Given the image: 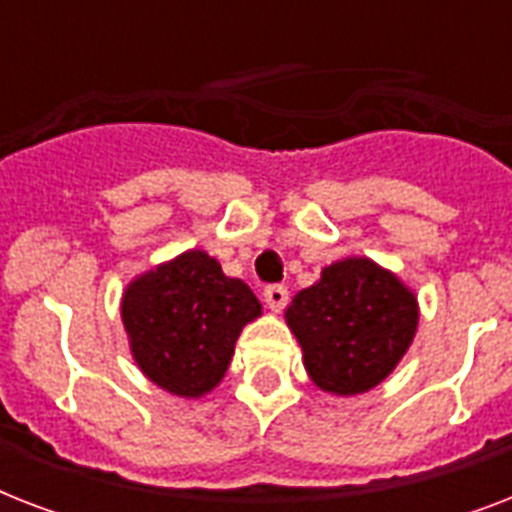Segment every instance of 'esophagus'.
<instances>
[{
  "mask_svg": "<svg viewBox=\"0 0 512 512\" xmlns=\"http://www.w3.org/2000/svg\"><path fill=\"white\" fill-rule=\"evenodd\" d=\"M263 297L271 311H281L289 303V289L281 287V284H271V287H265Z\"/></svg>",
  "mask_w": 512,
  "mask_h": 512,
  "instance_id": "obj_1",
  "label": "esophagus"
}]
</instances>
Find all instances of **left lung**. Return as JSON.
Wrapping results in <instances>:
<instances>
[{
	"mask_svg": "<svg viewBox=\"0 0 512 512\" xmlns=\"http://www.w3.org/2000/svg\"><path fill=\"white\" fill-rule=\"evenodd\" d=\"M305 369L321 390L353 396L380 385L409 348L417 300L393 273L364 257L342 260L287 311Z\"/></svg>",
	"mask_w": 512,
	"mask_h": 512,
	"instance_id": "8db88e82",
	"label": "left lung"
}]
</instances>
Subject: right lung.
Segmentation results:
<instances>
[{"label": "right lung", "mask_w": 512, "mask_h": 512, "mask_svg": "<svg viewBox=\"0 0 512 512\" xmlns=\"http://www.w3.org/2000/svg\"><path fill=\"white\" fill-rule=\"evenodd\" d=\"M260 303L204 252H185L132 281L122 300L135 361L159 388L201 396L223 380L241 327Z\"/></svg>", "instance_id": "1"}]
</instances>
